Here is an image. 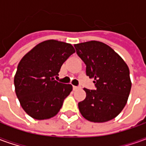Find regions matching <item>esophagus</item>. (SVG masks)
<instances>
[{
    "label": "esophagus",
    "instance_id": "34e87169",
    "mask_svg": "<svg viewBox=\"0 0 146 146\" xmlns=\"http://www.w3.org/2000/svg\"><path fill=\"white\" fill-rule=\"evenodd\" d=\"M79 88H80V87H77V86H73V89L74 90V91H75V90H77V89H79Z\"/></svg>",
    "mask_w": 146,
    "mask_h": 146
}]
</instances>
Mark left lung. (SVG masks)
<instances>
[{"label": "left lung", "instance_id": "1", "mask_svg": "<svg viewBox=\"0 0 146 146\" xmlns=\"http://www.w3.org/2000/svg\"><path fill=\"white\" fill-rule=\"evenodd\" d=\"M86 65V74L94 78L96 90L84 88L86 98L78 103L81 115L91 122L113 119L125 106L131 88L129 68L122 58L97 40L74 44Z\"/></svg>", "mask_w": 146, "mask_h": 146}]
</instances>
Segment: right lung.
I'll return each instance as SVG.
<instances>
[{
  "label": "right lung",
  "instance_id": "add662e5",
  "mask_svg": "<svg viewBox=\"0 0 146 146\" xmlns=\"http://www.w3.org/2000/svg\"><path fill=\"white\" fill-rule=\"evenodd\" d=\"M75 52L73 45L48 40L24 55L14 77L15 94L22 108L32 118L50 119L57 114L73 90L71 84L54 80L61 66Z\"/></svg>",
  "mask_w": 146,
  "mask_h": 146
}]
</instances>
